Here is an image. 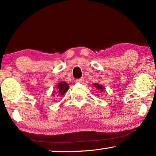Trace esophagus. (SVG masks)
<instances>
[{
    "instance_id": "esophagus-1",
    "label": "esophagus",
    "mask_w": 156,
    "mask_h": 156,
    "mask_svg": "<svg viewBox=\"0 0 156 156\" xmlns=\"http://www.w3.org/2000/svg\"><path fill=\"white\" fill-rule=\"evenodd\" d=\"M76 83H83V82H84V78H80L76 79Z\"/></svg>"
}]
</instances>
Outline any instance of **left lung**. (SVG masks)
<instances>
[{"label": "left lung", "instance_id": "8db88e82", "mask_svg": "<svg viewBox=\"0 0 156 156\" xmlns=\"http://www.w3.org/2000/svg\"><path fill=\"white\" fill-rule=\"evenodd\" d=\"M94 86L95 87H96L99 91H103L104 89H105L104 87L102 86V84H98V83H94Z\"/></svg>", "mask_w": 156, "mask_h": 156}]
</instances>
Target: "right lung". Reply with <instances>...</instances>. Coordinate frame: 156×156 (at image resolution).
I'll return each instance as SVG.
<instances>
[{
  "label": "right lung",
  "instance_id": "1",
  "mask_svg": "<svg viewBox=\"0 0 156 156\" xmlns=\"http://www.w3.org/2000/svg\"><path fill=\"white\" fill-rule=\"evenodd\" d=\"M69 88V86L65 82L58 83L57 85V90L56 91V94H53V96H56V98L61 97L62 95H64L66 93V91L68 90Z\"/></svg>",
  "mask_w": 156,
  "mask_h": 156
}]
</instances>
